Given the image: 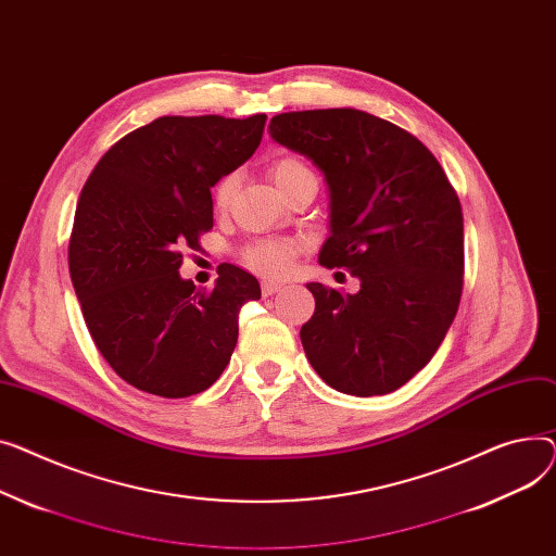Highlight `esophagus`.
I'll return each mask as SVG.
<instances>
[{
	"label": "esophagus",
	"mask_w": 556,
	"mask_h": 556,
	"mask_svg": "<svg viewBox=\"0 0 556 556\" xmlns=\"http://www.w3.org/2000/svg\"><path fill=\"white\" fill-rule=\"evenodd\" d=\"M282 287L285 285L278 282V280H265L263 282V293H265V296H274V293H278Z\"/></svg>",
	"instance_id": "1"
}]
</instances>
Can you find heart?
<instances>
[{"mask_svg": "<svg viewBox=\"0 0 556 556\" xmlns=\"http://www.w3.org/2000/svg\"><path fill=\"white\" fill-rule=\"evenodd\" d=\"M269 175L282 194L305 179H316V175L312 173L307 163L299 156H291V154H282V156L274 159L269 166ZM236 188H238L236 175H226L215 184V188H213L215 211H224L228 204H231ZM301 249H303V242H299V240H263V242H255V244H249L242 249V263L260 274L282 276L291 269L293 257L299 255Z\"/></svg>", "mask_w": 556, "mask_h": 556, "instance_id": "obj_1", "label": "heart"}]
</instances>
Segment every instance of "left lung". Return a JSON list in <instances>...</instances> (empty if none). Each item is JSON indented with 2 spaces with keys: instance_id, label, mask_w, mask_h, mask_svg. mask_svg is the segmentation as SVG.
<instances>
[{
  "instance_id": "8db88e82",
  "label": "left lung",
  "mask_w": 556,
  "mask_h": 556,
  "mask_svg": "<svg viewBox=\"0 0 556 556\" xmlns=\"http://www.w3.org/2000/svg\"><path fill=\"white\" fill-rule=\"evenodd\" d=\"M269 132L328 181L332 236L318 263L362 280L358 293L307 285L316 301L301 328L309 364L339 393H393L431 362L460 305L458 194L427 146L368 112H287Z\"/></svg>"
}]
</instances>
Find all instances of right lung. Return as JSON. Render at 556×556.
I'll list each match as a JSON object with an SVG mask.
<instances>
[{"instance_id":"obj_1","label":"right lung","mask_w":556,"mask_h":556,"mask_svg":"<svg viewBox=\"0 0 556 556\" xmlns=\"http://www.w3.org/2000/svg\"><path fill=\"white\" fill-rule=\"evenodd\" d=\"M267 114L161 116L116 141L80 192L70 274L93 345L143 393L211 388L238 343L257 280L219 265L215 289L181 280L186 249L213 228L211 186L257 150Z\"/></svg>"}]
</instances>
